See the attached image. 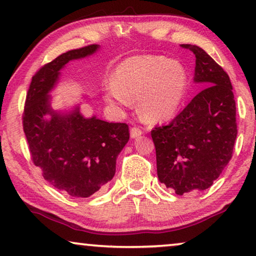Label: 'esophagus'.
<instances>
[{"mask_svg": "<svg viewBox=\"0 0 256 256\" xmlns=\"http://www.w3.org/2000/svg\"><path fill=\"white\" fill-rule=\"evenodd\" d=\"M130 134H131V138H136V136H142V131L139 128H132L131 131H130Z\"/></svg>", "mask_w": 256, "mask_h": 256, "instance_id": "1", "label": "esophagus"}]
</instances>
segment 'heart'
I'll use <instances>...</instances> for the list:
<instances>
[{
    "mask_svg": "<svg viewBox=\"0 0 256 256\" xmlns=\"http://www.w3.org/2000/svg\"><path fill=\"white\" fill-rule=\"evenodd\" d=\"M188 73L178 60L161 56H132L118 64L114 81L106 88L111 104L130 106L138 99V110L150 122H164L178 112L188 90Z\"/></svg>",
    "mask_w": 256,
    "mask_h": 256,
    "instance_id": "heart-1",
    "label": "heart"
}]
</instances>
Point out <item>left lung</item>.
<instances>
[{
	"instance_id": "obj_1",
	"label": "left lung",
	"mask_w": 256,
	"mask_h": 256,
	"mask_svg": "<svg viewBox=\"0 0 256 256\" xmlns=\"http://www.w3.org/2000/svg\"><path fill=\"white\" fill-rule=\"evenodd\" d=\"M181 46L195 54L194 81L206 88L168 125L150 132L158 178L178 195L214 184L231 160L238 133L236 100L228 73L203 48Z\"/></svg>"
}]
</instances>
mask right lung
Wrapping results in <instances>:
<instances>
[{
    "label": "right lung",
    "instance_id": "add662e5",
    "mask_svg": "<svg viewBox=\"0 0 256 256\" xmlns=\"http://www.w3.org/2000/svg\"><path fill=\"white\" fill-rule=\"evenodd\" d=\"M98 45L72 50L32 76L23 112V128L34 164L54 188L73 197H89L112 180L116 159L130 139L128 125L52 110V90L60 70L70 60L92 56ZM49 118H47V116Z\"/></svg>",
    "mask_w": 256,
    "mask_h": 256
}]
</instances>
